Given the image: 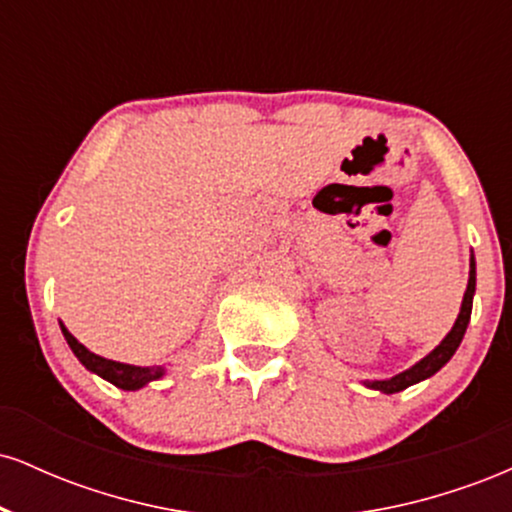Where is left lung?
Instances as JSON below:
<instances>
[{"label": "left lung", "mask_w": 512, "mask_h": 512, "mask_svg": "<svg viewBox=\"0 0 512 512\" xmlns=\"http://www.w3.org/2000/svg\"><path fill=\"white\" fill-rule=\"evenodd\" d=\"M474 291H477V260H474V252H472V255H469L467 291H464V296H462L460 313H457L455 325H452V330L445 334L443 342H440L433 351H428V354L421 358V361H416L414 366L402 370V373L392 375V378H385V380H363V385H366L368 390L383 392V395H395V392L407 390V387L421 383V380H428L431 375H436L438 370L443 368L452 356H455L457 346L462 344V337H464V332H467V325H469V317H472Z\"/></svg>", "instance_id": "1"}]
</instances>
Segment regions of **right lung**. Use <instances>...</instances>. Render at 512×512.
<instances>
[{
  "label": "right lung",
  "mask_w": 512,
  "mask_h": 512,
  "mask_svg": "<svg viewBox=\"0 0 512 512\" xmlns=\"http://www.w3.org/2000/svg\"><path fill=\"white\" fill-rule=\"evenodd\" d=\"M60 327H62L64 339H67L69 349H72L74 356L79 358L81 366L91 370V373L98 375V378L108 380V383L120 387V390H127V392L142 390V387L154 383V380H161L163 375L168 373V363H161V366H134V363H122V361H113V358H103L93 354V351H88L86 346L81 344L79 339L67 330V327H64V322H60Z\"/></svg>",
  "instance_id": "obj_1"
}]
</instances>
